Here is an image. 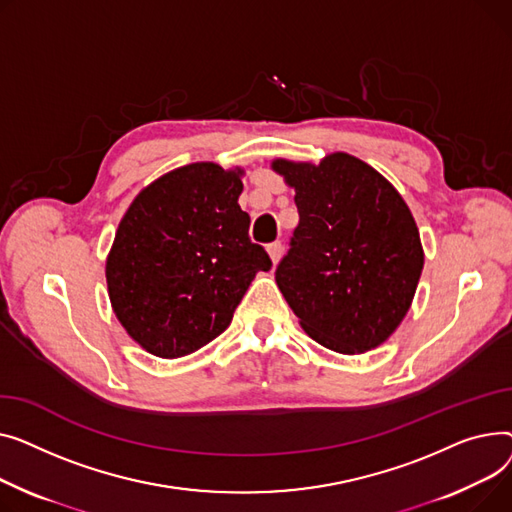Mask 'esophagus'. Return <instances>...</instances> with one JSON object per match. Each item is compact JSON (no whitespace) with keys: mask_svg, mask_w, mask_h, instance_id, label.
<instances>
[{"mask_svg":"<svg viewBox=\"0 0 512 512\" xmlns=\"http://www.w3.org/2000/svg\"><path fill=\"white\" fill-rule=\"evenodd\" d=\"M266 250H268V256H270V260H273V264H277L281 254H283V244L281 242H273V244L266 246Z\"/></svg>","mask_w":512,"mask_h":512,"instance_id":"1","label":"esophagus"}]
</instances>
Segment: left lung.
Masks as SVG:
<instances>
[{
    "label": "left lung",
    "instance_id": "8db88e82",
    "mask_svg": "<svg viewBox=\"0 0 512 512\" xmlns=\"http://www.w3.org/2000/svg\"><path fill=\"white\" fill-rule=\"evenodd\" d=\"M273 167L295 188L299 213L275 270L287 304L326 349L378 347L405 318L424 268L411 210L378 171L345 153Z\"/></svg>",
    "mask_w": 512,
    "mask_h": 512
}]
</instances>
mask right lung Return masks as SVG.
Instances as JSON below:
<instances>
[{"label":"right lung","instance_id":"obj_1","mask_svg":"<svg viewBox=\"0 0 512 512\" xmlns=\"http://www.w3.org/2000/svg\"><path fill=\"white\" fill-rule=\"evenodd\" d=\"M242 190L239 171L186 165L144 188L119 223L111 306L148 353L173 359L217 339L258 270L273 266L250 239Z\"/></svg>","mask_w":512,"mask_h":512}]
</instances>
